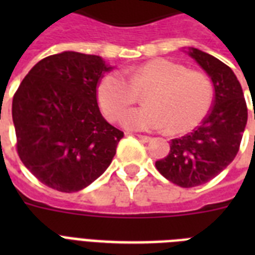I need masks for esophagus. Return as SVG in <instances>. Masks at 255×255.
Returning <instances> with one entry per match:
<instances>
[{
  "mask_svg": "<svg viewBox=\"0 0 255 255\" xmlns=\"http://www.w3.org/2000/svg\"><path fill=\"white\" fill-rule=\"evenodd\" d=\"M136 137L141 140V141H144V143H147V141L151 140V136H147V135H136Z\"/></svg>",
  "mask_w": 255,
  "mask_h": 255,
  "instance_id": "34e87169",
  "label": "esophagus"
}]
</instances>
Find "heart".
<instances>
[{
  "label": "heart",
  "instance_id": "obj_1",
  "mask_svg": "<svg viewBox=\"0 0 255 255\" xmlns=\"http://www.w3.org/2000/svg\"><path fill=\"white\" fill-rule=\"evenodd\" d=\"M126 74H106L98 85V100L104 115L118 120L145 92V106L123 116V126L137 131L185 132L194 128L209 111L213 86L205 74L189 71L181 63L157 58L127 69Z\"/></svg>",
  "mask_w": 255,
  "mask_h": 255
}]
</instances>
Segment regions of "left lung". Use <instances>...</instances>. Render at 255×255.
<instances>
[{
    "label": "left lung",
    "instance_id": "1",
    "mask_svg": "<svg viewBox=\"0 0 255 255\" xmlns=\"http://www.w3.org/2000/svg\"><path fill=\"white\" fill-rule=\"evenodd\" d=\"M214 87L213 106L193 132L170 141L167 157L156 161L164 177L181 188L205 184L225 169L240 149L248 122L244 91L233 70L213 55L190 47Z\"/></svg>",
    "mask_w": 255,
    "mask_h": 255
}]
</instances>
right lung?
I'll list each match as a JSON object with an SVG mask.
<instances>
[{"instance_id": "1", "label": "right lung", "mask_w": 255, "mask_h": 255, "mask_svg": "<svg viewBox=\"0 0 255 255\" xmlns=\"http://www.w3.org/2000/svg\"><path fill=\"white\" fill-rule=\"evenodd\" d=\"M112 67L98 55L63 51L30 70L13 96L19 159L59 192H78L111 164L124 133L100 114L96 88Z\"/></svg>"}]
</instances>
